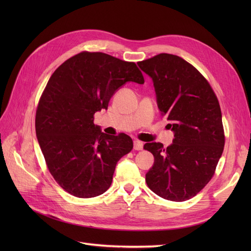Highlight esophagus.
<instances>
[{
	"label": "esophagus",
	"instance_id": "obj_1",
	"mask_svg": "<svg viewBox=\"0 0 251 251\" xmlns=\"http://www.w3.org/2000/svg\"><path fill=\"white\" fill-rule=\"evenodd\" d=\"M143 149V142L140 140H134V150L141 151Z\"/></svg>",
	"mask_w": 251,
	"mask_h": 251
}]
</instances>
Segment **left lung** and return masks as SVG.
<instances>
[{
  "instance_id": "obj_1",
  "label": "left lung",
  "mask_w": 251,
  "mask_h": 251,
  "mask_svg": "<svg viewBox=\"0 0 251 251\" xmlns=\"http://www.w3.org/2000/svg\"><path fill=\"white\" fill-rule=\"evenodd\" d=\"M137 64L153 79L158 108L174 132L168 148L160 142L144 144L155 158L147 184L163 199L189 200L210 181L223 153L219 100L206 78L177 55L160 53Z\"/></svg>"
}]
</instances>
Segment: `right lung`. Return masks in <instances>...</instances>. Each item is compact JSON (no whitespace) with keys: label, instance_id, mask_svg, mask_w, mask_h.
<instances>
[{"label":"right lung","instance_id":"1","mask_svg":"<svg viewBox=\"0 0 251 251\" xmlns=\"http://www.w3.org/2000/svg\"><path fill=\"white\" fill-rule=\"evenodd\" d=\"M127 81L144 82L135 63L82 51L53 72L40 98L37 141L50 174L74 197L103 194L118 160L133 149L130 136H110L94 125V114L108 109L113 94Z\"/></svg>","mask_w":251,"mask_h":251}]
</instances>
